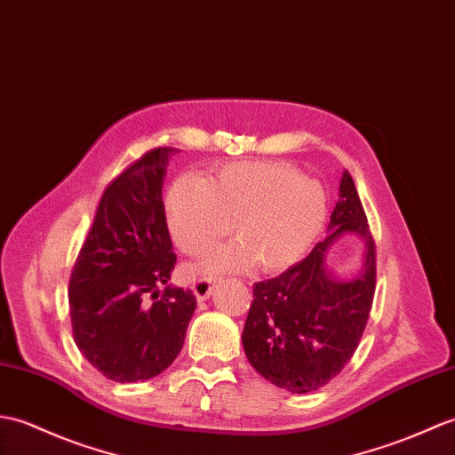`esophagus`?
Wrapping results in <instances>:
<instances>
[{
  "mask_svg": "<svg viewBox=\"0 0 455 455\" xmlns=\"http://www.w3.org/2000/svg\"><path fill=\"white\" fill-rule=\"evenodd\" d=\"M213 287H215V281H213V279L202 277V279H197V281L194 283L192 289H194V294H196L197 300H207L209 294L213 292Z\"/></svg>",
  "mask_w": 455,
  "mask_h": 455,
  "instance_id": "1",
  "label": "esophagus"
}]
</instances>
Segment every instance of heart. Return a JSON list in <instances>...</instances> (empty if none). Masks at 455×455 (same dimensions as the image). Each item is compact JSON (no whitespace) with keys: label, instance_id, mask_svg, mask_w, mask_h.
<instances>
[{"label":"heart","instance_id":"heart-1","mask_svg":"<svg viewBox=\"0 0 455 455\" xmlns=\"http://www.w3.org/2000/svg\"><path fill=\"white\" fill-rule=\"evenodd\" d=\"M168 228L188 256H205L228 235L196 273L279 271L304 258L327 219V197L315 180L281 161H236L205 178L180 176L166 194Z\"/></svg>","mask_w":455,"mask_h":455}]
</instances>
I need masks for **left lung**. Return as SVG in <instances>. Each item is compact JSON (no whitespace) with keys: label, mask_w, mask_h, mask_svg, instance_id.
<instances>
[{"label":"left lung","mask_w":455,"mask_h":455,"mask_svg":"<svg viewBox=\"0 0 455 455\" xmlns=\"http://www.w3.org/2000/svg\"><path fill=\"white\" fill-rule=\"evenodd\" d=\"M330 235L297 266L253 284L242 331L248 363L291 394L325 386L351 361L371 315L376 289V246L351 174L341 176ZM343 234L363 240V266L353 280H337L326 251Z\"/></svg>","instance_id":"1"}]
</instances>
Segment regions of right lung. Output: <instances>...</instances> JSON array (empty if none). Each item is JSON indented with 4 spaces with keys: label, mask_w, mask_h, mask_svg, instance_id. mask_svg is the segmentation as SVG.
Segmentation results:
<instances>
[{
    "label": "right lung",
    "mask_w": 455,
    "mask_h": 455,
    "mask_svg": "<svg viewBox=\"0 0 455 455\" xmlns=\"http://www.w3.org/2000/svg\"><path fill=\"white\" fill-rule=\"evenodd\" d=\"M172 147L147 151L108 184L69 279L73 339L114 382H143L182 351L196 310L176 289L163 184Z\"/></svg>",
    "instance_id": "1"
}]
</instances>
